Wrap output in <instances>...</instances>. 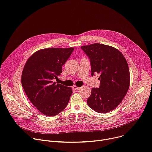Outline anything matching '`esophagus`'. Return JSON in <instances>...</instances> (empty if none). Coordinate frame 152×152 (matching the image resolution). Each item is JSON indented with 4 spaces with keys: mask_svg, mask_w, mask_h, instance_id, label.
I'll return each mask as SVG.
<instances>
[{
    "mask_svg": "<svg viewBox=\"0 0 152 152\" xmlns=\"http://www.w3.org/2000/svg\"><path fill=\"white\" fill-rule=\"evenodd\" d=\"M73 90L77 91V90H78L79 89H80V87H78L76 86H74L73 87Z\"/></svg>",
    "mask_w": 152,
    "mask_h": 152,
    "instance_id": "esophagus-1",
    "label": "esophagus"
}]
</instances>
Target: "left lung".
Returning <instances> with one entry per match:
<instances>
[{"mask_svg":"<svg viewBox=\"0 0 152 152\" xmlns=\"http://www.w3.org/2000/svg\"><path fill=\"white\" fill-rule=\"evenodd\" d=\"M90 60L91 76L100 74L99 88H93L87 105L94 111L105 113L117 107L130 86L129 65L116 48L101 44L82 46Z\"/></svg>","mask_w":152,"mask_h":152,"instance_id":"left-lung-1","label":"left lung"}]
</instances>
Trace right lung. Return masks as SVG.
<instances>
[{
	"instance_id": "1",
	"label": "right lung",
	"mask_w": 152,
	"mask_h": 152,
	"mask_svg": "<svg viewBox=\"0 0 152 152\" xmlns=\"http://www.w3.org/2000/svg\"><path fill=\"white\" fill-rule=\"evenodd\" d=\"M73 48L40 50L27 60L22 74V86L32 104L44 115L53 116L66 107L73 90L53 82L62 72V65Z\"/></svg>"
}]
</instances>
